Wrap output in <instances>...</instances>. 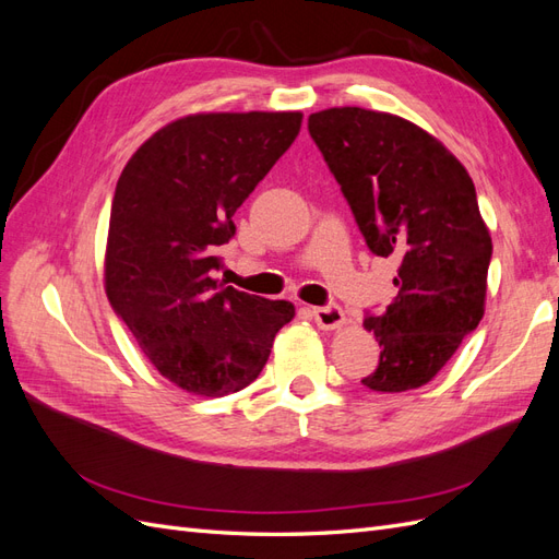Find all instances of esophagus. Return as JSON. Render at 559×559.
I'll return each mask as SVG.
<instances>
[{
	"label": "esophagus",
	"instance_id": "34e87169",
	"mask_svg": "<svg viewBox=\"0 0 559 559\" xmlns=\"http://www.w3.org/2000/svg\"><path fill=\"white\" fill-rule=\"evenodd\" d=\"M312 317L317 321V326L324 329V331H333L337 326H343V321H345V312H343V308H337V306L312 308Z\"/></svg>",
	"mask_w": 559,
	"mask_h": 559
}]
</instances>
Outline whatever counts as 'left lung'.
<instances>
[{
    "label": "left lung",
    "instance_id": "8db88e82",
    "mask_svg": "<svg viewBox=\"0 0 559 559\" xmlns=\"http://www.w3.org/2000/svg\"><path fill=\"white\" fill-rule=\"evenodd\" d=\"M308 130L368 249L399 259L396 298L364 319L382 352L361 382L392 394L427 384L485 314L492 238L476 186L441 142L394 114L333 107Z\"/></svg>",
    "mask_w": 559,
    "mask_h": 559
}]
</instances>
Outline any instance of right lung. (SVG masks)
Masks as SVG:
<instances>
[{
  "mask_svg": "<svg viewBox=\"0 0 559 559\" xmlns=\"http://www.w3.org/2000/svg\"><path fill=\"white\" fill-rule=\"evenodd\" d=\"M300 111L195 114L148 138L116 183L105 257L114 312L158 373L198 396L259 378L296 308L214 280L233 214L298 138Z\"/></svg>",
  "mask_w": 559,
  "mask_h": 559,
  "instance_id": "1",
  "label": "right lung"
}]
</instances>
